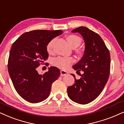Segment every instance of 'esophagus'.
Returning <instances> with one entry per match:
<instances>
[{
  "instance_id": "esophagus-1",
  "label": "esophagus",
  "mask_w": 124,
  "mask_h": 124,
  "mask_svg": "<svg viewBox=\"0 0 124 124\" xmlns=\"http://www.w3.org/2000/svg\"><path fill=\"white\" fill-rule=\"evenodd\" d=\"M60 74H61V76H65V75H68V72L67 71H66V70H60Z\"/></svg>"
}]
</instances>
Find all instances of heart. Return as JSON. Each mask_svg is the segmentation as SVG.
<instances>
[{
  "mask_svg": "<svg viewBox=\"0 0 124 124\" xmlns=\"http://www.w3.org/2000/svg\"><path fill=\"white\" fill-rule=\"evenodd\" d=\"M67 39L71 47L75 48L81 44V39L79 36L75 35H68L67 36ZM53 44L54 40H51L47 44L46 51L49 54H52L53 52ZM74 62V59L72 57H62L59 56L52 60V64L54 67H57L62 70H66Z\"/></svg>",
  "mask_w": 124,
  "mask_h": 124,
  "instance_id": "b5f03b06",
  "label": "heart"
}]
</instances>
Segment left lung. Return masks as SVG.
<instances>
[{"mask_svg":"<svg viewBox=\"0 0 124 124\" xmlns=\"http://www.w3.org/2000/svg\"><path fill=\"white\" fill-rule=\"evenodd\" d=\"M72 32H78L83 36L85 51L79 62L73 68L77 72L83 71L81 78L67 88L70 99L80 104H86L100 95L108 80L110 68V53L103 40L97 33L85 27L74 29Z\"/></svg>","mask_w":124,"mask_h":124,"instance_id":"1","label":"left lung"}]
</instances>
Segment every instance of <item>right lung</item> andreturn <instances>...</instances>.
<instances>
[{
  "label": "right lung",
  "instance_id": "add662e5",
  "mask_svg": "<svg viewBox=\"0 0 124 124\" xmlns=\"http://www.w3.org/2000/svg\"><path fill=\"white\" fill-rule=\"evenodd\" d=\"M62 30H34L22 34L13 43L9 52L8 70L14 88L21 97L31 103H38L49 97L52 83L60 71L51 67L43 75L37 68L47 60L46 46Z\"/></svg>",
  "mask_w": 124,
  "mask_h": 124
}]
</instances>
